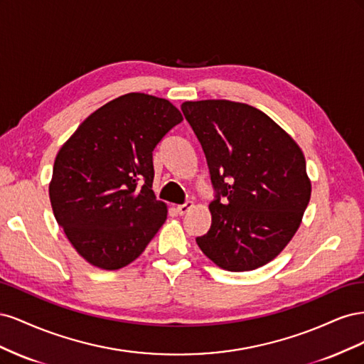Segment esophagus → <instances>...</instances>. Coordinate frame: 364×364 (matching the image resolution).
I'll return each instance as SVG.
<instances>
[{"label":"esophagus","mask_w":364,"mask_h":364,"mask_svg":"<svg viewBox=\"0 0 364 364\" xmlns=\"http://www.w3.org/2000/svg\"><path fill=\"white\" fill-rule=\"evenodd\" d=\"M193 206H194L193 202H185L183 205H178V208H176V209H178V214H179V215H185L186 213L190 211V209H191Z\"/></svg>","instance_id":"obj_1"}]
</instances>
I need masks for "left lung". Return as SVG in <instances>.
<instances>
[{
  "instance_id": "1",
  "label": "left lung",
  "mask_w": 364,
  "mask_h": 364,
  "mask_svg": "<svg viewBox=\"0 0 364 364\" xmlns=\"http://www.w3.org/2000/svg\"><path fill=\"white\" fill-rule=\"evenodd\" d=\"M182 112L206 156L215 200L211 228L196 241L229 272L277 258L299 229L311 197L305 156L259 109L229 100L185 102Z\"/></svg>"
}]
</instances>
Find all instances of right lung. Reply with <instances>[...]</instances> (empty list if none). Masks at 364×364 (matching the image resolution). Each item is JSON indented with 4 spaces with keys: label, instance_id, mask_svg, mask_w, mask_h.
<instances>
[{
    "label": "right lung",
    "instance_id": "1",
    "mask_svg": "<svg viewBox=\"0 0 364 364\" xmlns=\"http://www.w3.org/2000/svg\"><path fill=\"white\" fill-rule=\"evenodd\" d=\"M182 119L165 98L130 92L97 109L60 147L48 188L51 208L92 266H127L167 220V205L151 190L153 150Z\"/></svg>",
    "mask_w": 364,
    "mask_h": 364
}]
</instances>
